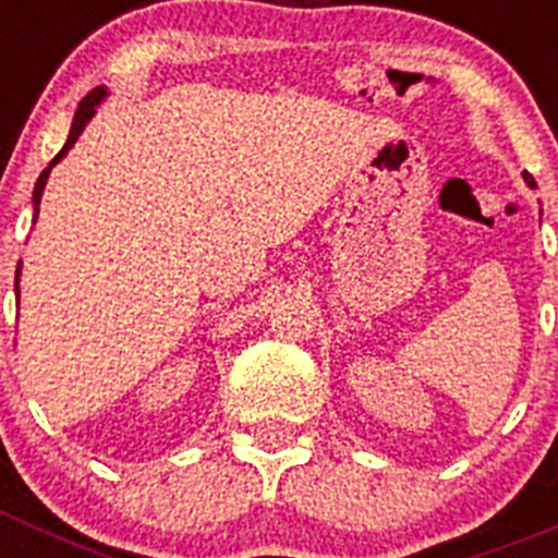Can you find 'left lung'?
<instances>
[{
    "label": "left lung",
    "mask_w": 558,
    "mask_h": 558,
    "mask_svg": "<svg viewBox=\"0 0 558 558\" xmlns=\"http://www.w3.org/2000/svg\"><path fill=\"white\" fill-rule=\"evenodd\" d=\"M525 181H529V184H531V179H525Z\"/></svg>",
    "instance_id": "left-lung-1"
}]
</instances>
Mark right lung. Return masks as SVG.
Wrapping results in <instances>:
<instances>
[{"label": "right lung", "mask_w": 558, "mask_h": 558, "mask_svg": "<svg viewBox=\"0 0 558 558\" xmlns=\"http://www.w3.org/2000/svg\"><path fill=\"white\" fill-rule=\"evenodd\" d=\"M106 88L102 86H97V88H92V92H88L86 97H83L81 100V106H77V111H75V120H72V131H69V140H66V145L61 147V153H58L56 159L49 161V167L47 170L41 172V175H38V181H36V190H33V211H36V218H38V204H41V195H44V186H47V179H49V170H52V167L58 165V161L63 159V156H66L69 150H72V145H75L77 142V136H81L83 133V128H86V122L92 120V117H95V106H100L102 100H106ZM36 218H33V223H36ZM19 274H22V263H19V268H16V295H19Z\"/></svg>", "instance_id": "right-lung-1"}]
</instances>
